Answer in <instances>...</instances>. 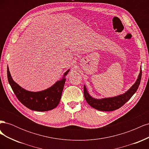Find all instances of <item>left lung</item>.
<instances>
[{"label":"left lung","instance_id":"8db88e82","mask_svg":"<svg viewBox=\"0 0 149 149\" xmlns=\"http://www.w3.org/2000/svg\"><path fill=\"white\" fill-rule=\"evenodd\" d=\"M141 77L142 68H141V71H140L137 81L127 92L118 96L103 98L101 100H97V99L92 97L89 94L86 88L84 86V98L90 106L97 110L102 111H112L116 110L123 106L126 102H127L134 95V94L136 92L141 83Z\"/></svg>","mask_w":149,"mask_h":149}]
</instances>
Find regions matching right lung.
Instances as JSON below:
<instances>
[{
    "instance_id": "right-lung-1",
    "label": "right lung",
    "mask_w": 149,
    "mask_h": 149,
    "mask_svg": "<svg viewBox=\"0 0 149 149\" xmlns=\"http://www.w3.org/2000/svg\"><path fill=\"white\" fill-rule=\"evenodd\" d=\"M70 70L65 72L62 79L54 84L52 87L38 92L26 91L17 84L12 78L7 68L8 83L18 100L29 109L36 111H47L53 109L59 104L66 81L65 76Z\"/></svg>"
}]
</instances>
